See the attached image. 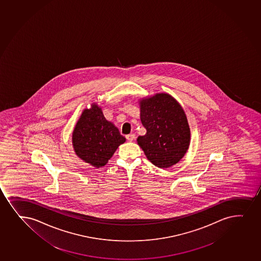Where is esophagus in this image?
Here are the masks:
<instances>
[{
  "mask_svg": "<svg viewBox=\"0 0 261 261\" xmlns=\"http://www.w3.org/2000/svg\"><path fill=\"white\" fill-rule=\"evenodd\" d=\"M126 138L127 141H133L135 140V134H130V135H126Z\"/></svg>",
  "mask_w": 261,
  "mask_h": 261,
  "instance_id": "1",
  "label": "esophagus"
}]
</instances>
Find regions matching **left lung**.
I'll return each mask as SVG.
<instances>
[{"instance_id": "obj_1", "label": "left lung", "mask_w": 261, "mask_h": 261, "mask_svg": "<svg viewBox=\"0 0 261 261\" xmlns=\"http://www.w3.org/2000/svg\"><path fill=\"white\" fill-rule=\"evenodd\" d=\"M141 124L147 133L137 143L153 165L167 169L179 163L190 144V128L181 105L161 92L139 99Z\"/></svg>"}]
</instances>
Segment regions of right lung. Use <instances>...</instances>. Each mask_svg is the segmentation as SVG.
<instances>
[{
	"instance_id": "right-lung-1",
	"label": "right lung",
	"mask_w": 261,
	"mask_h": 261,
	"mask_svg": "<svg viewBox=\"0 0 261 261\" xmlns=\"http://www.w3.org/2000/svg\"><path fill=\"white\" fill-rule=\"evenodd\" d=\"M71 141L77 157L92 167L101 168L126 138L114 123L105 118L101 108L93 103L91 108L82 112L74 127Z\"/></svg>"
}]
</instances>
